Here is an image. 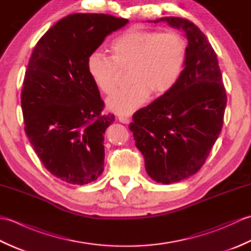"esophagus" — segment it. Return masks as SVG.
<instances>
[{
    "mask_svg": "<svg viewBox=\"0 0 251 251\" xmlns=\"http://www.w3.org/2000/svg\"><path fill=\"white\" fill-rule=\"evenodd\" d=\"M119 121L121 123H123V124H129V122H130L128 117H126V116H119Z\"/></svg>",
    "mask_w": 251,
    "mask_h": 251,
    "instance_id": "obj_1",
    "label": "esophagus"
}]
</instances>
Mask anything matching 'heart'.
I'll use <instances>...</instances> for the list:
<instances>
[{
	"label": "heart",
	"instance_id": "b5f03b06",
	"mask_svg": "<svg viewBox=\"0 0 251 251\" xmlns=\"http://www.w3.org/2000/svg\"><path fill=\"white\" fill-rule=\"evenodd\" d=\"M111 50L112 57L101 50L90 52L86 67L96 86L106 95L116 89L122 69L131 67L132 84L106 101L109 109L119 114L132 113L151 93L159 97L170 92L183 72L188 55L185 40L178 32L136 28L117 36Z\"/></svg>",
	"mask_w": 251,
	"mask_h": 251
}]
</instances>
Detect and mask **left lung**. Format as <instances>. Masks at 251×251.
I'll use <instances>...</instances> for the list:
<instances>
[{
    "instance_id": "left-lung-1",
    "label": "left lung",
    "mask_w": 251,
    "mask_h": 251,
    "mask_svg": "<svg viewBox=\"0 0 251 251\" xmlns=\"http://www.w3.org/2000/svg\"><path fill=\"white\" fill-rule=\"evenodd\" d=\"M188 39L186 62L178 83L132 115L129 129L145 157L146 170L170 184L196 174L219 137L226 93L217 54L205 34L188 19L163 17Z\"/></svg>"
}]
</instances>
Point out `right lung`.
<instances>
[{"label":"right lung","instance_id":"add662e5","mask_svg":"<svg viewBox=\"0 0 251 251\" xmlns=\"http://www.w3.org/2000/svg\"><path fill=\"white\" fill-rule=\"evenodd\" d=\"M127 23L104 14L69 15L31 55L21 90L25 131L45 168L65 182L87 184L103 172V135L114 115L101 114L104 103L86 60Z\"/></svg>","mask_w":251,"mask_h":251}]
</instances>
